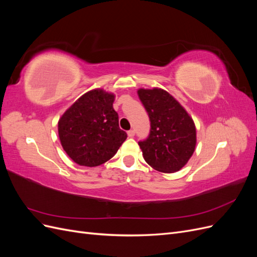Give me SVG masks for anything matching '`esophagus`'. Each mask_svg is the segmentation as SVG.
<instances>
[{"instance_id": "34e87169", "label": "esophagus", "mask_w": 257, "mask_h": 257, "mask_svg": "<svg viewBox=\"0 0 257 257\" xmlns=\"http://www.w3.org/2000/svg\"><path fill=\"white\" fill-rule=\"evenodd\" d=\"M134 135H135V131L134 130H130L127 132V136L128 137H134Z\"/></svg>"}]
</instances>
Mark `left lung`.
I'll use <instances>...</instances> for the list:
<instances>
[{
	"label": "left lung",
	"instance_id": "left-lung-1",
	"mask_svg": "<svg viewBox=\"0 0 257 257\" xmlns=\"http://www.w3.org/2000/svg\"><path fill=\"white\" fill-rule=\"evenodd\" d=\"M138 96L150 119V134L138 145L155 170H180L195 150L196 128L184 108L165 90L139 89Z\"/></svg>",
	"mask_w": 257,
	"mask_h": 257
}]
</instances>
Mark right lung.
<instances>
[{
  "label": "right lung",
  "mask_w": 257,
  "mask_h": 257,
  "mask_svg": "<svg viewBox=\"0 0 257 257\" xmlns=\"http://www.w3.org/2000/svg\"><path fill=\"white\" fill-rule=\"evenodd\" d=\"M114 95L102 89L85 93L68 108L58 123L66 154L81 166L94 167L110 160L127 134L119 127Z\"/></svg>",
  "instance_id": "1"
}]
</instances>
